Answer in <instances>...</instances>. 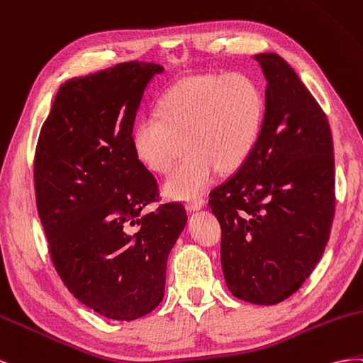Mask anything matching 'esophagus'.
Listing matches in <instances>:
<instances>
[{
	"instance_id": "obj_1",
	"label": "esophagus",
	"mask_w": 363,
	"mask_h": 363,
	"mask_svg": "<svg viewBox=\"0 0 363 363\" xmlns=\"http://www.w3.org/2000/svg\"><path fill=\"white\" fill-rule=\"evenodd\" d=\"M203 206H205V201L202 198H198V199L190 201L187 203V210L189 211H199V210L203 208Z\"/></svg>"
}]
</instances>
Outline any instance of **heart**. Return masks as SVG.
Masks as SVG:
<instances>
[{"mask_svg":"<svg viewBox=\"0 0 363 363\" xmlns=\"http://www.w3.org/2000/svg\"><path fill=\"white\" fill-rule=\"evenodd\" d=\"M160 113L144 117L133 133L140 158L164 182L169 198L191 201L211 185L216 172H233L250 157L262 130L264 97L255 80L243 72L185 79L161 100Z\"/></svg>","mask_w":363,"mask_h":363,"instance_id":"obj_1","label":"heart"}]
</instances>
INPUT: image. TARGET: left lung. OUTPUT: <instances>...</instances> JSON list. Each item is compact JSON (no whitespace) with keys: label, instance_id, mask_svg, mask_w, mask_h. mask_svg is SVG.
<instances>
[{"label":"left lung","instance_id":"obj_1","mask_svg":"<svg viewBox=\"0 0 363 363\" xmlns=\"http://www.w3.org/2000/svg\"><path fill=\"white\" fill-rule=\"evenodd\" d=\"M266 79L264 118L250 157L210 193L230 292L272 306L312 274L335 217L333 138L324 111L275 53L254 56Z\"/></svg>","mask_w":363,"mask_h":363}]
</instances>
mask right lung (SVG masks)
I'll return each mask as SVG.
<instances>
[{
  "label": "right lung",
  "mask_w": 363,
  "mask_h": 363,
  "mask_svg": "<svg viewBox=\"0 0 363 363\" xmlns=\"http://www.w3.org/2000/svg\"><path fill=\"white\" fill-rule=\"evenodd\" d=\"M162 65L124 62L57 91L39 133L35 191L62 281L96 313L133 320L164 298L167 258L187 225L181 203L157 201V178L133 144V124Z\"/></svg>",
  "instance_id": "obj_1"
}]
</instances>
